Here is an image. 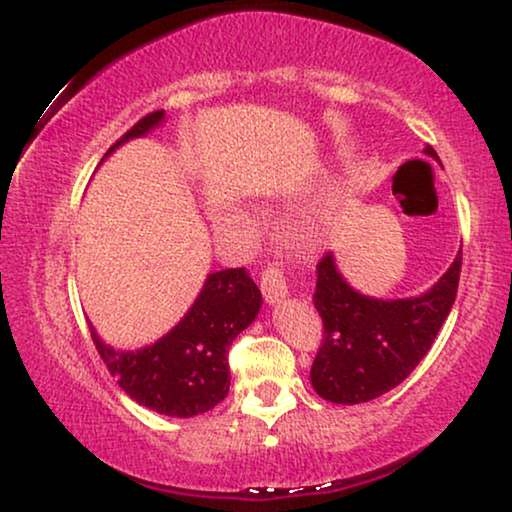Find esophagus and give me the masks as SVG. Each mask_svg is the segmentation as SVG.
Instances as JSON below:
<instances>
[{"instance_id": "1", "label": "esophagus", "mask_w": 512, "mask_h": 512, "mask_svg": "<svg viewBox=\"0 0 512 512\" xmlns=\"http://www.w3.org/2000/svg\"><path fill=\"white\" fill-rule=\"evenodd\" d=\"M261 291H263L265 303L270 305H275L282 298H286L289 289H286V279L277 265H268V270L261 275Z\"/></svg>"}]
</instances>
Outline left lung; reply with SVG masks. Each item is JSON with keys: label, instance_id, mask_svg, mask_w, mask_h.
<instances>
[{"label": "left lung", "instance_id": "obj_1", "mask_svg": "<svg viewBox=\"0 0 512 512\" xmlns=\"http://www.w3.org/2000/svg\"><path fill=\"white\" fill-rule=\"evenodd\" d=\"M424 153L438 160L426 146ZM461 251L422 296L384 300L356 291L333 251L317 265L314 307L324 321V345L312 363L314 391L331 403L356 405L398 387L429 352L457 298Z\"/></svg>", "mask_w": 512, "mask_h": 512}]
</instances>
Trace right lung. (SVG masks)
Segmentation results:
<instances>
[{"label":"right lung","mask_w":512,"mask_h":512,"mask_svg":"<svg viewBox=\"0 0 512 512\" xmlns=\"http://www.w3.org/2000/svg\"><path fill=\"white\" fill-rule=\"evenodd\" d=\"M163 121V109L144 116L102 160L130 139L149 135ZM261 303V291L247 270H219L207 275L198 298L179 324L151 345L116 349L97 335L93 324L90 335L109 373L132 401L158 415L195 417L226 398L230 387L228 347L251 326Z\"/></svg>","instance_id":"right-lung-1"}]
</instances>
